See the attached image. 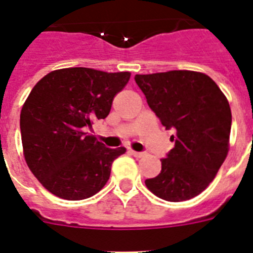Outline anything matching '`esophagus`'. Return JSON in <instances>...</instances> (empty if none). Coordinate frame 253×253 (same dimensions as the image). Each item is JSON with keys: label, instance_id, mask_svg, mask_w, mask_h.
Listing matches in <instances>:
<instances>
[{"label": "esophagus", "instance_id": "esophagus-1", "mask_svg": "<svg viewBox=\"0 0 253 253\" xmlns=\"http://www.w3.org/2000/svg\"><path fill=\"white\" fill-rule=\"evenodd\" d=\"M130 152L131 156H134V157H137V158H142L146 156V152H135V151H129Z\"/></svg>", "mask_w": 253, "mask_h": 253}]
</instances>
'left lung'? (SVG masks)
I'll return each mask as SVG.
<instances>
[{
	"instance_id": "left-lung-1",
	"label": "left lung",
	"mask_w": 253,
	"mask_h": 253,
	"mask_svg": "<svg viewBox=\"0 0 253 253\" xmlns=\"http://www.w3.org/2000/svg\"><path fill=\"white\" fill-rule=\"evenodd\" d=\"M134 80L161 124L175 130V147L161 160L160 175L147 178V187L167 202L195 198L227 157L232 125L228 100L209 76L193 71L135 75Z\"/></svg>"
}]
</instances>
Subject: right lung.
I'll list each match as a JSON object with an SVG mask.
<instances>
[{"label":"right lung","mask_w":253,"mask_h":253,"mask_svg":"<svg viewBox=\"0 0 253 253\" xmlns=\"http://www.w3.org/2000/svg\"><path fill=\"white\" fill-rule=\"evenodd\" d=\"M130 73L84 67L53 71L34 86L20 115L22 148L29 169L48 191L67 200L99 193L124 147L107 148L92 134L105 119Z\"/></svg>","instance_id":"obj_1"}]
</instances>
